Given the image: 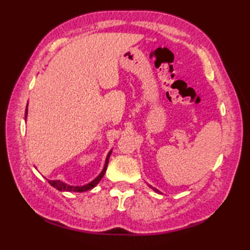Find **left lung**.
Instances as JSON below:
<instances>
[{
  "label": "left lung",
  "instance_id": "8db88e82",
  "mask_svg": "<svg viewBox=\"0 0 250 250\" xmlns=\"http://www.w3.org/2000/svg\"><path fill=\"white\" fill-rule=\"evenodd\" d=\"M152 189H153V190H155V191H157V192H159V190H157L156 188H152Z\"/></svg>",
  "mask_w": 250,
  "mask_h": 250
}]
</instances>
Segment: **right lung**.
Here are the masks:
<instances>
[{
  "instance_id": "obj_1",
  "label": "right lung",
  "mask_w": 250,
  "mask_h": 250,
  "mask_svg": "<svg viewBox=\"0 0 250 250\" xmlns=\"http://www.w3.org/2000/svg\"><path fill=\"white\" fill-rule=\"evenodd\" d=\"M26 114H28V105H26V107H25V117H26ZM110 153H111V151H109V153L107 155V158H106L105 166H104V168H103L102 173H101L99 176L93 180V182H91V183L88 184V185L82 186V187H74V186H70V185H66L64 183L60 182V180H48V182L52 186V187L58 189L59 191H72V192H83V191H88L90 189H92L93 187H95V186L99 184L100 180L102 179V177L104 176V174L106 172V168H107L108 159H109Z\"/></svg>"
}]
</instances>
